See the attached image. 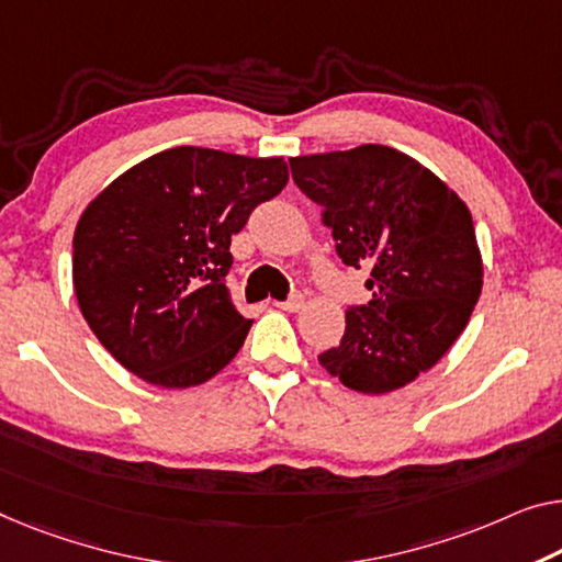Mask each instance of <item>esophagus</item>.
<instances>
[{"instance_id":"obj_1","label":"esophagus","mask_w":562,"mask_h":562,"mask_svg":"<svg viewBox=\"0 0 562 562\" xmlns=\"http://www.w3.org/2000/svg\"><path fill=\"white\" fill-rule=\"evenodd\" d=\"M303 305H305L303 295H292V297L284 300V303H274V307L284 310V313H297V310H303Z\"/></svg>"}]
</instances>
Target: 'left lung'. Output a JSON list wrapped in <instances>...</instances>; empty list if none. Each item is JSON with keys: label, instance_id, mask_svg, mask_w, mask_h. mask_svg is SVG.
Masks as SVG:
<instances>
[{"label": "left lung", "instance_id": "left-lung-1", "mask_svg": "<svg viewBox=\"0 0 562 562\" xmlns=\"http://www.w3.org/2000/svg\"><path fill=\"white\" fill-rule=\"evenodd\" d=\"M290 169L321 204L342 262L371 270L373 300L346 310V333L317 361L368 396L408 386L454 346L480 300L472 214L437 173L389 146L295 156Z\"/></svg>", "mask_w": 562, "mask_h": 562}]
</instances>
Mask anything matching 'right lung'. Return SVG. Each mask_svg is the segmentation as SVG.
Masks as SVG:
<instances>
[{
    "label": "right lung",
    "instance_id": "right-lung-1",
    "mask_svg": "<svg viewBox=\"0 0 562 562\" xmlns=\"http://www.w3.org/2000/svg\"><path fill=\"white\" fill-rule=\"evenodd\" d=\"M288 179L282 156L176 146L90 199L72 237V284L115 361L161 389L199 386L232 363L252 325L224 284L232 234Z\"/></svg>",
    "mask_w": 562,
    "mask_h": 562
}]
</instances>
